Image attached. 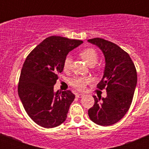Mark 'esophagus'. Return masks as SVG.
Listing matches in <instances>:
<instances>
[{"mask_svg": "<svg viewBox=\"0 0 149 149\" xmlns=\"http://www.w3.org/2000/svg\"><path fill=\"white\" fill-rule=\"evenodd\" d=\"M84 94H76V97H77V98H82L83 96H84Z\"/></svg>", "mask_w": 149, "mask_h": 149, "instance_id": "esophagus-1", "label": "esophagus"}]
</instances>
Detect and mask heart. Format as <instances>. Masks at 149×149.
<instances>
[{
	"mask_svg": "<svg viewBox=\"0 0 149 149\" xmlns=\"http://www.w3.org/2000/svg\"><path fill=\"white\" fill-rule=\"evenodd\" d=\"M80 56L83 60L89 65H94L98 59V55L97 51L92 48H87L83 49L80 52ZM72 64V56L71 55H66L64 58L63 63V68L64 71H68L71 68ZM91 82L89 77H74L70 81L69 84L73 88L78 91H83L85 89L88 84Z\"/></svg>",
	"mask_w": 149,
	"mask_h": 149,
	"instance_id": "heart-1",
	"label": "heart"
}]
</instances>
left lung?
<instances>
[{"label": "left lung", "mask_w": 149, "mask_h": 149, "mask_svg": "<svg viewBox=\"0 0 149 149\" xmlns=\"http://www.w3.org/2000/svg\"><path fill=\"white\" fill-rule=\"evenodd\" d=\"M102 51L105 57L104 74L97 88L107 90L106 98L93 96L95 104L88 110L90 119L97 125L116 123L128 111L137 82L136 70L126 51L101 38L88 40Z\"/></svg>", "instance_id": "1"}]
</instances>
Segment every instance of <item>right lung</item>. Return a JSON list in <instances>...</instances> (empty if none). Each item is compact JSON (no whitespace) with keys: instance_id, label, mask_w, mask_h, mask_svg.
I'll return each mask as SVG.
<instances>
[{"instance_id":"add662e5","label":"right lung","mask_w":149,"mask_h":149,"mask_svg":"<svg viewBox=\"0 0 149 149\" xmlns=\"http://www.w3.org/2000/svg\"><path fill=\"white\" fill-rule=\"evenodd\" d=\"M82 41L52 36L28 54L21 72L18 93L30 119L41 127L51 128L66 119L75 96L70 90L54 92L58 74L68 53Z\"/></svg>"}]
</instances>
